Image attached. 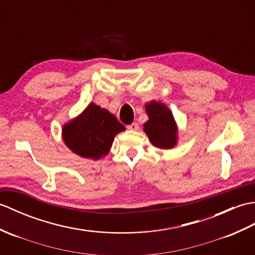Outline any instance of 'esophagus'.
I'll return each instance as SVG.
<instances>
[{
	"mask_svg": "<svg viewBox=\"0 0 255 255\" xmlns=\"http://www.w3.org/2000/svg\"><path fill=\"white\" fill-rule=\"evenodd\" d=\"M128 129H131V131H137L138 129V124L137 123H132L129 126H127Z\"/></svg>",
	"mask_w": 255,
	"mask_h": 255,
	"instance_id": "1",
	"label": "esophagus"
}]
</instances>
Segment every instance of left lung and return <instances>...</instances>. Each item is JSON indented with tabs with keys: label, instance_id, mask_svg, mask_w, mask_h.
I'll return each mask as SVG.
<instances>
[{
	"label": "left lung",
	"instance_id": "1",
	"mask_svg": "<svg viewBox=\"0 0 255 255\" xmlns=\"http://www.w3.org/2000/svg\"><path fill=\"white\" fill-rule=\"evenodd\" d=\"M149 120L144 124V132L151 144L162 149L172 148L177 144V127L171 111L161 103L151 101L146 105Z\"/></svg>",
	"mask_w": 255,
	"mask_h": 255
}]
</instances>
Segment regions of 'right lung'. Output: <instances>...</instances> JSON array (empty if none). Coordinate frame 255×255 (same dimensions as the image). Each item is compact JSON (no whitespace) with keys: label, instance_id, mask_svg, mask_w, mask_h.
<instances>
[{"label":"right lung","instance_id":"1","mask_svg":"<svg viewBox=\"0 0 255 255\" xmlns=\"http://www.w3.org/2000/svg\"><path fill=\"white\" fill-rule=\"evenodd\" d=\"M123 124L109 111L90 104L82 115L64 126L63 139L75 154L99 159L110 150L115 136L124 131Z\"/></svg>","mask_w":255,"mask_h":255}]
</instances>
